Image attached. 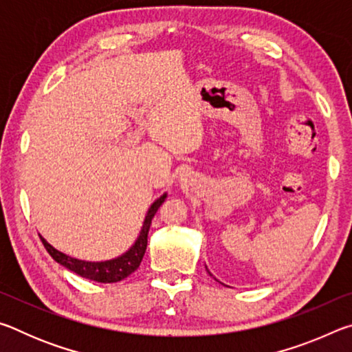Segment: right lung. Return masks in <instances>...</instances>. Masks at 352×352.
<instances>
[{
  "instance_id": "obj_1",
  "label": "right lung",
  "mask_w": 352,
  "mask_h": 352,
  "mask_svg": "<svg viewBox=\"0 0 352 352\" xmlns=\"http://www.w3.org/2000/svg\"><path fill=\"white\" fill-rule=\"evenodd\" d=\"M164 199H166V194H163L162 197L153 201L152 206L148 208L138 239H136L133 245L130 247L129 252H126L115 259L102 261V262L80 261V259L71 258V256L65 254L62 252H58V250L50 245V243H47L41 236L40 239L43 242L47 253L52 256V259L57 261L58 264H62L63 267H67L68 270L77 273L79 276L93 279V281H98V283H118L121 281V279L127 278L130 273H133L140 267L142 256H144L146 248H147V234H148V228H151L152 219L155 216V212L158 211V208L162 206Z\"/></svg>"
}]
</instances>
